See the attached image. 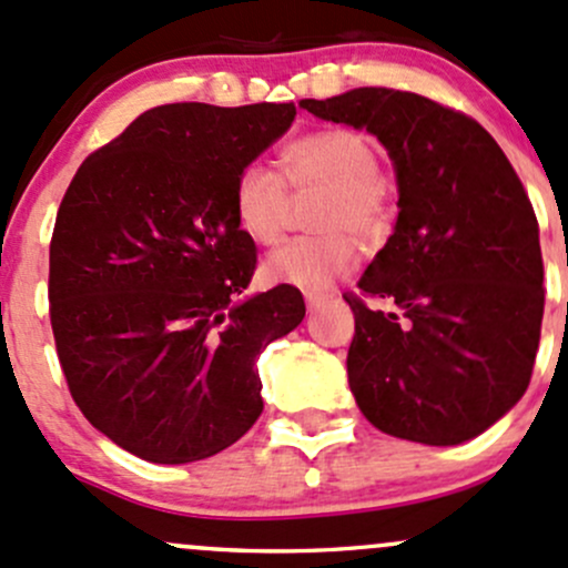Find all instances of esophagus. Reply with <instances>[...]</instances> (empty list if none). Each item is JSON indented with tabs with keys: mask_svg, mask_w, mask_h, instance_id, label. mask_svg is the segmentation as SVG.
<instances>
[{
	"mask_svg": "<svg viewBox=\"0 0 568 568\" xmlns=\"http://www.w3.org/2000/svg\"><path fill=\"white\" fill-rule=\"evenodd\" d=\"M304 302H307V310H318L329 302V294H307V300Z\"/></svg>",
	"mask_w": 568,
	"mask_h": 568,
	"instance_id": "obj_1",
	"label": "esophagus"
}]
</instances>
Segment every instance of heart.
<instances>
[{
  "label": "heart",
  "instance_id": "obj_1",
  "mask_svg": "<svg viewBox=\"0 0 568 568\" xmlns=\"http://www.w3.org/2000/svg\"><path fill=\"white\" fill-rule=\"evenodd\" d=\"M381 160L367 135L326 128L283 149V176L266 163H247L234 182V217L255 244H274L288 220V187H324L313 206L315 234L280 244L266 261L277 283L318 291L351 272L359 242L378 244L394 223L392 184L378 174Z\"/></svg>",
  "mask_w": 568,
  "mask_h": 568
}]
</instances>
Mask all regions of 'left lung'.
Masks as SVG:
<instances>
[{
  "label": "left lung",
  "mask_w": 568,
  "mask_h": 568,
  "mask_svg": "<svg viewBox=\"0 0 568 568\" xmlns=\"http://www.w3.org/2000/svg\"><path fill=\"white\" fill-rule=\"evenodd\" d=\"M302 109L378 135L397 171L394 234L345 296L356 405L394 438H476L523 397L539 351L545 264L520 176L476 119L422 94L362 87Z\"/></svg>",
  "instance_id": "left-lung-1"
}]
</instances>
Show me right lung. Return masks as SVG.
Listing matches in <instances>:
<instances>
[{
    "mask_svg": "<svg viewBox=\"0 0 568 568\" xmlns=\"http://www.w3.org/2000/svg\"><path fill=\"white\" fill-rule=\"evenodd\" d=\"M294 116V103L158 105L89 154L59 204L57 356L89 425L130 455L195 463L264 410L255 362L302 324L304 300L294 285L242 296L255 242L234 182Z\"/></svg>",
    "mask_w": 568,
    "mask_h": 568,
    "instance_id": "right-lung-1",
    "label": "right lung"
}]
</instances>
